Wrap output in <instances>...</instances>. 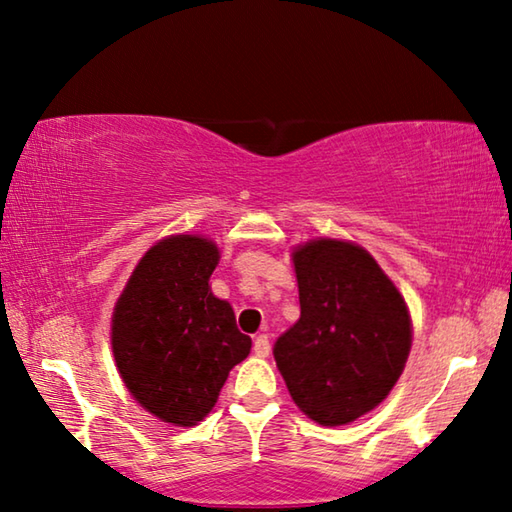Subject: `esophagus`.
Segmentation results:
<instances>
[{"instance_id": "esophagus-1", "label": "esophagus", "mask_w": 512, "mask_h": 512, "mask_svg": "<svg viewBox=\"0 0 512 512\" xmlns=\"http://www.w3.org/2000/svg\"><path fill=\"white\" fill-rule=\"evenodd\" d=\"M253 352L257 357H268V352H271V341H268L266 334H259L255 343H253Z\"/></svg>"}]
</instances>
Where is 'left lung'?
Masks as SVG:
<instances>
[{"instance_id": "1", "label": "left lung", "mask_w": 512, "mask_h": 512, "mask_svg": "<svg viewBox=\"0 0 512 512\" xmlns=\"http://www.w3.org/2000/svg\"><path fill=\"white\" fill-rule=\"evenodd\" d=\"M293 266L300 318L273 357L298 409L339 427L391 393L411 350V318L375 259L348 241H309Z\"/></svg>"}]
</instances>
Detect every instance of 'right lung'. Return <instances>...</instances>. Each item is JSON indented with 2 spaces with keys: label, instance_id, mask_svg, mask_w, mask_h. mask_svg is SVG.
Masks as SVG:
<instances>
[{
  "label": "right lung",
  "instance_id": "1",
  "mask_svg": "<svg viewBox=\"0 0 512 512\" xmlns=\"http://www.w3.org/2000/svg\"><path fill=\"white\" fill-rule=\"evenodd\" d=\"M219 248L210 239H162L128 280L112 314V352L131 395L160 420L192 427L250 352L235 311L212 296Z\"/></svg>",
  "mask_w": 512,
  "mask_h": 512
}]
</instances>
